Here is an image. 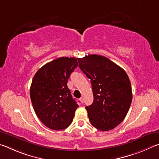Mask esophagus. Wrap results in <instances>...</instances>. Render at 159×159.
Here are the masks:
<instances>
[{
	"instance_id": "1",
	"label": "esophagus",
	"mask_w": 159,
	"mask_h": 159,
	"mask_svg": "<svg viewBox=\"0 0 159 159\" xmlns=\"http://www.w3.org/2000/svg\"><path fill=\"white\" fill-rule=\"evenodd\" d=\"M80 102H81V103H83V98H80Z\"/></svg>"
}]
</instances>
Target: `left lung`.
Masks as SVG:
<instances>
[{
	"mask_svg": "<svg viewBox=\"0 0 159 159\" xmlns=\"http://www.w3.org/2000/svg\"><path fill=\"white\" fill-rule=\"evenodd\" d=\"M77 60L92 86L93 102L86 107L91 124L102 131L115 129L126 117L132 102L129 76L120 66L101 55Z\"/></svg>",
	"mask_w": 159,
	"mask_h": 159,
	"instance_id": "obj_1",
	"label": "left lung"
}]
</instances>
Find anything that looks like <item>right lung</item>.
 I'll use <instances>...</instances> for the list:
<instances>
[{"label":"right lung","instance_id":"right-lung-1","mask_svg":"<svg viewBox=\"0 0 159 159\" xmlns=\"http://www.w3.org/2000/svg\"><path fill=\"white\" fill-rule=\"evenodd\" d=\"M77 66L74 57H60L44 65L33 78L30 96L33 109L50 129L61 130L68 127L79 107L67 87Z\"/></svg>","mask_w":159,"mask_h":159}]
</instances>
